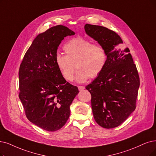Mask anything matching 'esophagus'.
<instances>
[{
  "label": "esophagus",
  "mask_w": 156,
  "mask_h": 156,
  "mask_svg": "<svg viewBox=\"0 0 156 156\" xmlns=\"http://www.w3.org/2000/svg\"><path fill=\"white\" fill-rule=\"evenodd\" d=\"M84 86H78V89H79V91H82V90H84Z\"/></svg>",
  "instance_id": "obj_1"
}]
</instances>
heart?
I'll return each instance as SVG.
<instances>
[{
	"label": "heart",
	"instance_id": "obj_1",
	"mask_svg": "<svg viewBox=\"0 0 156 156\" xmlns=\"http://www.w3.org/2000/svg\"><path fill=\"white\" fill-rule=\"evenodd\" d=\"M66 55L57 54L55 63L61 76L68 81L73 79L75 66L77 69L76 79L84 83L89 77L94 79L103 71L108 55L105 48L100 44H93L80 37L73 38L63 47Z\"/></svg>",
	"mask_w": 156,
	"mask_h": 156
}]
</instances>
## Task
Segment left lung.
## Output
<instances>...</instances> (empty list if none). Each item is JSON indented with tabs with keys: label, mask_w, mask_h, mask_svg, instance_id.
<instances>
[{
	"label": "left lung",
	"mask_w": 156,
	"mask_h": 156,
	"mask_svg": "<svg viewBox=\"0 0 156 156\" xmlns=\"http://www.w3.org/2000/svg\"><path fill=\"white\" fill-rule=\"evenodd\" d=\"M86 34L106 51L108 58L101 73L86 89L90 92L95 120L105 129L119 126L136 107L140 77L128 47L115 31L86 23Z\"/></svg>",
	"instance_id": "1"
}]
</instances>
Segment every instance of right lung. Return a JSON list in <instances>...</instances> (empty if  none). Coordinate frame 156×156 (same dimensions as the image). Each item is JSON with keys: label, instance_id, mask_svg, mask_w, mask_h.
<instances>
[{"label": "right lung", "instance_id": "right-lung-1", "mask_svg": "<svg viewBox=\"0 0 156 156\" xmlns=\"http://www.w3.org/2000/svg\"><path fill=\"white\" fill-rule=\"evenodd\" d=\"M75 33L56 26L40 34L25 54L20 66L19 98L27 119L47 131L63 127L70 105L79 92L61 76L55 56L61 41Z\"/></svg>", "mask_w": 156, "mask_h": 156}]
</instances>
